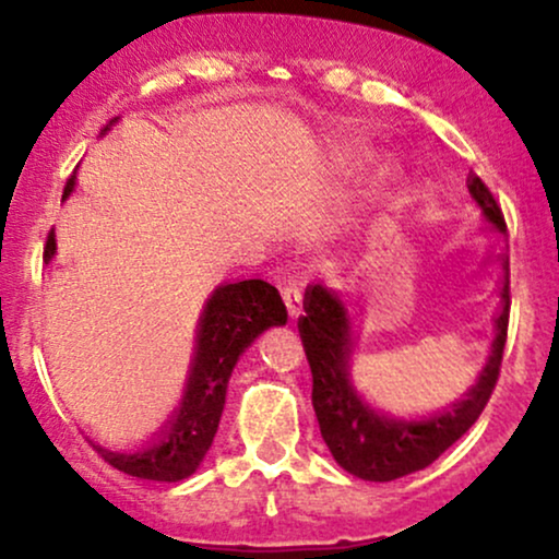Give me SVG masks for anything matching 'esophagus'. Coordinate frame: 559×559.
Returning <instances> with one entry per match:
<instances>
[{"label": "esophagus", "mask_w": 559, "mask_h": 559, "mask_svg": "<svg viewBox=\"0 0 559 559\" xmlns=\"http://www.w3.org/2000/svg\"><path fill=\"white\" fill-rule=\"evenodd\" d=\"M281 297H284V305L288 310V318H299L301 316V299H305V284L297 278L286 281L284 288H281Z\"/></svg>", "instance_id": "obj_1"}]
</instances>
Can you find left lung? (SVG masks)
Here are the masks:
<instances>
[{"label": "left lung", "mask_w": 559, "mask_h": 559, "mask_svg": "<svg viewBox=\"0 0 559 559\" xmlns=\"http://www.w3.org/2000/svg\"><path fill=\"white\" fill-rule=\"evenodd\" d=\"M467 191L476 199L486 223L502 236V286L499 312L493 318V342L486 368L465 400L431 415L426 420H394L376 413L352 386L349 355L352 331L344 301L325 286H310L305 294V316L299 318V336L312 370V407L320 436L333 460L352 476L362 480H394L423 471L447 452L484 413L499 368H502L507 323H510V258H507V223L502 207L478 176H471Z\"/></svg>", "instance_id": "1"}]
</instances>
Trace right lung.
Here are the masks:
<instances>
[{"mask_svg": "<svg viewBox=\"0 0 559 559\" xmlns=\"http://www.w3.org/2000/svg\"><path fill=\"white\" fill-rule=\"evenodd\" d=\"M112 123L115 120H110ZM73 183L75 176L68 178L62 199L73 191ZM55 249V230H49L44 260H52ZM271 325H286V305L278 288L262 278L217 286L199 318L194 362H191L183 400L168 428L152 444L136 452H112L94 444L102 460L128 476L146 480L176 484L189 478L213 444L226 404L228 378L241 352Z\"/></svg>", "mask_w": 559, "mask_h": 559, "instance_id": "right-lung-1", "label": "right lung"}]
</instances>
